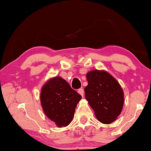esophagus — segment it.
Masks as SVG:
<instances>
[{
    "label": "esophagus",
    "mask_w": 151,
    "mask_h": 151,
    "mask_svg": "<svg viewBox=\"0 0 151 151\" xmlns=\"http://www.w3.org/2000/svg\"><path fill=\"white\" fill-rule=\"evenodd\" d=\"M78 93H79L80 95H81V96L83 97V96H84V90H83V88H79V89H78Z\"/></svg>",
    "instance_id": "obj_1"
}]
</instances>
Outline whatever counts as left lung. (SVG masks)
<instances>
[{
  "mask_svg": "<svg viewBox=\"0 0 151 151\" xmlns=\"http://www.w3.org/2000/svg\"><path fill=\"white\" fill-rule=\"evenodd\" d=\"M88 85L84 88L85 98L100 122L111 124L120 114L124 93L119 84L104 71L95 70L86 74Z\"/></svg>",
  "mask_w": 151,
  "mask_h": 151,
  "instance_id": "left-lung-1",
  "label": "left lung"
}]
</instances>
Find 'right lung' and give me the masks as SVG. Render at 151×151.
<instances>
[{"instance_id": "add662e5", "label": "right lung", "mask_w": 151, "mask_h": 151, "mask_svg": "<svg viewBox=\"0 0 151 151\" xmlns=\"http://www.w3.org/2000/svg\"><path fill=\"white\" fill-rule=\"evenodd\" d=\"M81 98L66 80L55 77L42 86L40 101L45 115L61 127L71 123Z\"/></svg>"}]
</instances>
